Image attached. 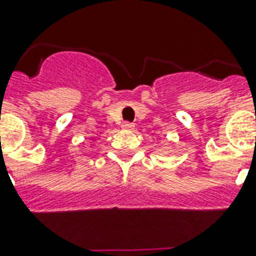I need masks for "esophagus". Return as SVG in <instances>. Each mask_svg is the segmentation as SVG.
<instances>
[{
	"mask_svg": "<svg viewBox=\"0 0 256 256\" xmlns=\"http://www.w3.org/2000/svg\"><path fill=\"white\" fill-rule=\"evenodd\" d=\"M135 124H132V122H124V124H122V128H124V130H132Z\"/></svg>",
	"mask_w": 256,
	"mask_h": 256,
	"instance_id": "1",
	"label": "esophagus"
}]
</instances>
